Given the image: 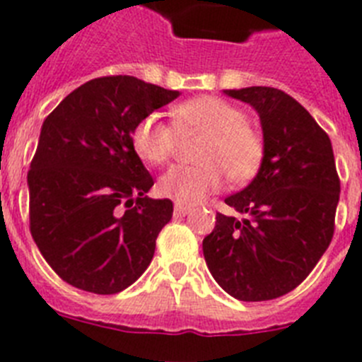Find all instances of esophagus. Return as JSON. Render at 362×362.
<instances>
[{"instance_id": "34e87169", "label": "esophagus", "mask_w": 362, "mask_h": 362, "mask_svg": "<svg viewBox=\"0 0 362 362\" xmlns=\"http://www.w3.org/2000/svg\"><path fill=\"white\" fill-rule=\"evenodd\" d=\"M190 212H192L190 206H187V204L175 203V206H174V216H177V217L188 216V214H190Z\"/></svg>"}]
</instances>
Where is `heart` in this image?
<instances>
[{"label": "heart", "mask_w": 362, "mask_h": 362, "mask_svg": "<svg viewBox=\"0 0 362 362\" xmlns=\"http://www.w3.org/2000/svg\"><path fill=\"white\" fill-rule=\"evenodd\" d=\"M175 124L159 114H148L136 124L132 145L150 165L172 159L179 137L203 134L197 166H174L159 179V192L179 204H197L223 187L226 177L243 183L257 174L264 158L261 134L248 124V116L238 105L217 95H199L174 108Z\"/></svg>", "instance_id": "b5f03b06"}]
</instances>
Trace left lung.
I'll use <instances>...</instances> for the list:
<instances>
[{
	"label": "left lung",
	"mask_w": 362,
	"mask_h": 362,
	"mask_svg": "<svg viewBox=\"0 0 362 362\" xmlns=\"http://www.w3.org/2000/svg\"><path fill=\"white\" fill-rule=\"evenodd\" d=\"M257 110L264 158L203 239L206 267L239 300H270L308 277L334 238L339 181L330 137L292 95L272 86L225 90Z\"/></svg>",
	"instance_id": "1"
}]
</instances>
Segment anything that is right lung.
Masks as SVG:
<instances>
[{
  "mask_svg": "<svg viewBox=\"0 0 362 362\" xmlns=\"http://www.w3.org/2000/svg\"><path fill=\"white\" fill-rule=\"evenodd\" d=\"M177 95L134 76H105L70 92L43 121L27 175L30 233L76 288L110 296L148 268L174 204L146 196L153 179L132 132Z\"/></svg>",
  "mask_w": 362,
  "mask_h": 362,
  "instance_id": "add662e5",
  "label": "right lung"
}]
</instances>
